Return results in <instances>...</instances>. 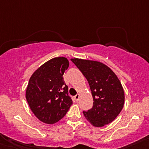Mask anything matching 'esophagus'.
Wrapping results in <instances>:
<instances>
[{
    "instance_id": "34e87169",
    "label": "esophagus",
    "mask_w": 149,
    "mask_h": 149,
    "mask_svg": "<svg viewBox=\"0 0 149 149\" xmlns=\"http://www.w3.org/2000/svg\"><path fill=\"white\" fill-rule=\"evenodd\" d=\"M79 97H80V95H79V94H76V95L74 97L75 100H76V102H78V101H79Z\"/></svg>"
}]
</instances>
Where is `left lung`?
Returning <instances> with one entry per match:
<instances>
[{"label":"left lung","instance_id":"8db88e82","mask_svg":"<svg viewBox=\"0 0 149 149\" xmlns=\"http://www.w3.org/2000/svg\"><path fill=\"white\" fill-rule=\"evenodd\" d=\"M71 61L88 81L94 100L92 108L83 112L86 119L95 127L112 123L121 112L125 102L124 90L118 78L100 62L79 58Z\"/></svg>","mask_w":149,"mask_h":149}]
</instances>
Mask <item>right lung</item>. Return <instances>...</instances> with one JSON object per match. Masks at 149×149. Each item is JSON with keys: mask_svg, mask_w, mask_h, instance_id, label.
I'll return each instance as SVG.
<instances>
[{"mask_svg": "<svg viewBox=\"0 0 149 149\" xmlns=\"http://www.w3.org/2000/svg\"><path fill=\"white\" fill-rule=\"evenodd\" d=\"M68 66L65 58H55L40 66L29 79L26 99L35 116L47 124L62 119L73 104L63 78Z\"/></svg>", "mask_w": 149, "mask_h": 149, "instance_id": "add662e5", "label": "right lung"}]
</instances>
